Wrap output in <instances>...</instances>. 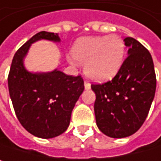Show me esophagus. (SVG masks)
<instances>
[{
    "label": "esophagus",
    "instance_id": "1",
    "mask_svg": "<svg viewBox=\"0 0 161 161\" xmlns=\"http://www.w3.org/2000/svg\"><path fill=\"white\" fill-rule=\"evenodd\" d=\"M84 85H85V89H86V90H90V89H91V83H90L89 81H87V80L85 81Z\"/></svg>",
    "mask_w": 161,
    "mask_h": 161
}]
</instances>
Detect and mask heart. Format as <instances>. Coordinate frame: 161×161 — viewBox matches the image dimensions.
<instances>
[{
	"label": "heart",
	"instance_id": "heart-1",
	"mask_svg": "<svg viewBox=\"0 0 161 161\" xmlns=\"http://www.w3.org/2000/svg\"><path fill=\"white\" fill-rule=\"evenodd\" d=\"M125 45L119 36L83 37L76 41L71 54L75 61L85 64V73L95 81L111 79L121 69ZM74 63L73 59L70 60Z\"/></svg>",
	"mask_w": 161,
	"mask_h": 161
}]
</instances>
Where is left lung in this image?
Returning a JSON list of instances; mask_svg holds the SVG:
<instances>
[{
	"instance_id": "left-lung-1",
	"label": "left lung",
	"mask_w": 161,
	"mask_h": 161,
	"mask_svg": "<svg viewBox=\"0 0 161 161\" xmlns=\"http://www.w3.org/2000/svg\"><path fill=\"white\" fill-rule=\"evenodd\" d=\"M128 55L117 74L103 84H92L98 128L110 138H125L144 123L155 97L157 79L149 51L133 37L124 39Z\"/></svg>"
}]
</instances>
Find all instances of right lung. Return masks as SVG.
Returning <instances> with one entry per match:
<instances>
[{
  "instance_id": "obj_1",
  "label": "right lung",
  "mask_w": 161,
  "mask_h": 161,
  "mask_svg": "<svg viewBox=\"0 0 161 161\" xmlns=\"http://www.w3.org/2000/svg\"><path fill=\"white\" fill-rule=\"evenodd\" d=\"M39 39L60 41L57 34L41 31L25 42L13 57L8 90L20 125L36 137L51 139L67 130L71 111L85 87L81 75H67L57 69L33 73L24 68L23 58L31 44Z\"/></svg>"
}]
</instances>
